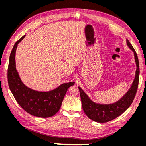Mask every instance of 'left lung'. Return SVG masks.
Instances as JSON below:
<instances>
[{
  "mask_svg": "<svg viewBox=\"0 0 146 146\" xmlns=\"http://www.w3.org/2000/svg\"><path fill=\"white\" fill-rule=\"evenodd\" d=\"M127 44L128 47L134 53L137 70L135 72V77L133 82L132 87L125 94V96H123L121 99L115 103L110 104H97L91 101L87 94L84 92V90L78 87L83 110H84L85 115L94 121L98 123H105L115 119L123 113L130 107L134 98H135L137 90L138 88L140 73L139 59L135 49L130 42L128 41V40H127Z\"/></svg>",
  "mask_w": 146,
  "mask_h": 146,
  "instance_id": "1",
  "label": "left lung"
}]
</instances>
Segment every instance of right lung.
<instances>
[{
	"label": "right lung",
	"instance_id": "obj_1",
	"mask_svg": "<svg viewBox=\"0 0 146 146\" xmlns=\"http://www.w3.org/2000/svg\"><path fill=\"white\" fill-rule=\"evenodd\" d=\"M25 36L15 43L10 54L7 70L9 87L17 102L25 111L35 116L48 118L58 112L68 88L75 82L62 84L49 92H38L25 86L16 70L15 62L17 46Z\"/></svg>",
	"mask_w": 146,
	"mask_h": 146
}]
</instances>
